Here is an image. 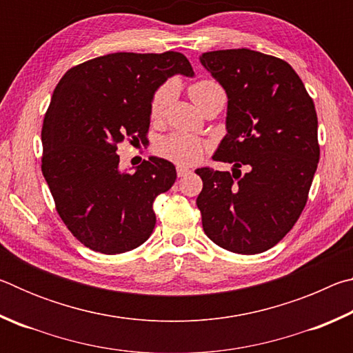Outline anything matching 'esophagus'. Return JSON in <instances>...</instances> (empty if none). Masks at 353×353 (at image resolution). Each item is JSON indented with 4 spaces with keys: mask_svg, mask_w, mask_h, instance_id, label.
<instances>
[{
    "mask_svg": "<svg viewBox=\"0 0 353 353\" xmlns=\"http://www.w3.org/2000/svg\"><path fill=\"white\" fill-rule=\"evenodd\" d=\"M176 171H177V176H179V177H183V176H187L188 172H190V170L187 168V166H177Z\"/></svg>",
    "mask_w": 353,
    "mask_h": 353,
    "instance_id": "esophagus-1",
    "label": "esophagus"
}]
</instances>
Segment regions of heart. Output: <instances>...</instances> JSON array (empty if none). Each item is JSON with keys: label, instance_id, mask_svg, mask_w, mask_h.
Returning <instances> with one entry per match:
<instances>
[{"label": "heart", "instance_id": "heart-1", "mask_svg": "<svg viewBox=\"0 0 353 353\" xmlns=\"http://www.w3.org/2000/svg\"><path fill=\"white\" fill-rule=\"evenodd\" d=\"M172 93H174V87L172 83L166 82L160 85L157 90L154 92L151 99V118L152 119H162L166 113V109L172 99ZM190 98L193 103L202 107L208 101L213 98H225V93L223 87L210 79H201L191 83L188 87ZM155 151L162 157L171 160V162L179 165H193L202 157L205 151V145L196 137H191L187 134H171L160 139L155 145Z\"/></svg>", "mask_w": 353, "mask_h": 353}]
</instances>
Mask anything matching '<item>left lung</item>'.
<instances>
[{
  "instance_id": "obj_1",
  "label": "left lung",
  "mask_w": 353,
  "mask_h": 353,
  "mask_svg": "<svg viewBox=\"0 0 353 353\" xmlns=\"http://www.w3.org/2000/svg\"><path fill=\"white\" fill-rule=\"evenodd\" d=\"M199 61L229 99L227 134L213 159L234 163L232 174L196 170L204 183L196 199L202 227L230 252H265L307 204L319 162L314 103L282 59L241 48L204 52Z\"/></svg>"
}]
</instances>
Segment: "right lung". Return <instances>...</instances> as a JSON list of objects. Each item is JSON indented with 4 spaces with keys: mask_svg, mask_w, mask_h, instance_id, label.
I'll use <instances>...</instances> for the list:
<instances>
[{
    "mask_svg": "<svg viewBox=\"0 0 353 353\" xmlns=\"http://www.w3.org/2000/svg\"><path fill=\"white\" fill-rule=\"evenodd\" d=\"M174 74L194 76L181 52H113L70 68L54 88L41 128V172L59 216L94 252L145 243L155 198L176 182L168 160L149 157L129 172L117 154L126 139L146 140L152 94Z\"/></svg>",
    "mask_w": 353,
    "mask_h": 353,
    "instance_id": "add662e5",
    "label": "right lung"
}]
</instances>
